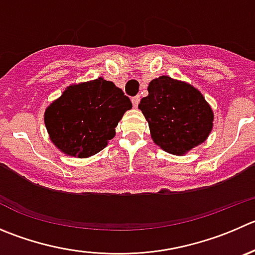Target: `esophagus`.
I'll list each match as a JSON object with an SVG mask.
<instances>
[{
  "instance_id": "esophagus-1",
  "label": "esophagus",
  "mask_w": 255,
  "mask_h": 255,
  "mask_svg": "<svg viewBox=\"0 0 255 255\" xmlns=\"http://www.w3.org/2000/svg\"><path fill=\"white\" fill-rule=\"evenodd\" d=\"M131 103H132V105H134V108H137V105H139V103H140V96L136 95V96H134V98H131Z\"/></svg>"
}]
</instances>
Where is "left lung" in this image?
Segmentation results:
<instances>
[{
	"mask_svg": "<svg viewBox=\"0 0 255 255\" xmlns=\"http://www.w3.org/2000/svg\"><path fill=\"white\" fill-rule=\"evenodd\" d=\"M139 109L149 123L151 137L161 149L183 155L207 140L213 128V111L191 85L169 76L154 79Z\"/></svg>",
	"mask_w": 255,
	"mask_h": 255,
	"instance_id": "8db88e82",
	"label": "left lung"
}]
</instances>
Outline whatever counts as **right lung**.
Segmentation results:
<instances>
[{"label":"right lung","instance_id":"add662e5","mask_svg":"<svg viewBox=\"0 0 255 255\" xmlns=\"http://www.w3.org/2000/svg\"><path fill=\"white\" fill-rule=\"evenodd\" d=\"M132 104L123 90L103 77L71 85L45 111L50 139L76 157L95 155L115 136V128Z\"/></svg>","mask_w":255,"mask_h":255}]
</instances>
